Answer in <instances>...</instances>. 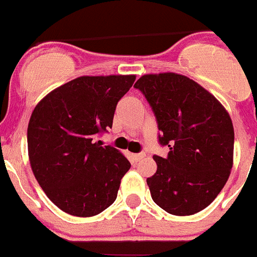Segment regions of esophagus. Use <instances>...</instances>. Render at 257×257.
<instances>
[{
	"instance_id": "1",
	"label": "esophagus",
	"mask_w": 257,
	"mask_h": 257,
	"mask_svg": "<svg viewBox=\"0 0 257 257\" xmlns=\"http://www.w3.org/2000/svg\"><path fill=\"white\" fill-rule=\"evenodd\" d=\"M145 157V154L144 153H138V154H131V158H133L134 161H135V162H139L140 160H143V158H144Z\"/></svg>"
}]
</instances>
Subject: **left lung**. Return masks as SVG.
<instances>
[{
    "label": "left lung",
    "mask_w": 257,
    "mask_h": 257,
    "mask_svg": "<svg viewBox=\"0 0 257 257\" xmlns=\"http://www.w3.org/2000/svg\"><path fill=\"white\" fill-rule=\"evenodd\" d=\"M134 87L156 115L166 158L153 156L157 171L147 179L153 201L166 212L193 215L207 207L230 175L234 128L225 108L207 90L181 74L140 77Z\"/></svg>",
    "instance_id": "obj_1"
}]
</instances>
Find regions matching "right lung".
<instances>
[{
    "mask_svg": "<svg viewBox=\"0 0 257 257\" xmlns=\"http://www.w3.org/2000/svg\"><path fill=\"white\" fill-rule=\"evenodd\" d=\"M134 81L135 76L78 77L36 105L27 133L31 167L61 211L95 216L117 198L131 163L96 138L112 128L115 106Z\"/></svg>",
    "mask_w": 257,
    "mask_h": 257,
    "instance_id": "obj_1",
    "label": "right lung"
}]
</instances>
